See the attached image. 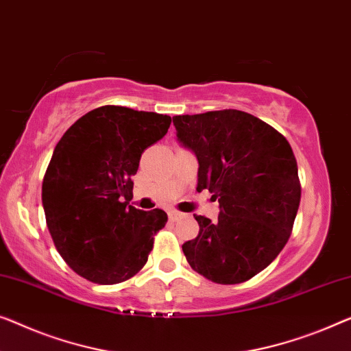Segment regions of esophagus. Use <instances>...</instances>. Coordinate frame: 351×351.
<instances>
[{
    "label": "esophagus",
    "mask_w": 351,
    "mask_h": 351,
    "mask_svg": "<svg viewBox=\"0 0 351 351\" xmlns=\"http://www.w3.org/2000/svg\"><path fill=\"white\" fill-rule=\"evenodd\" d=\"M167 215H169L171 221H179V220H182V218H184V213L176 212V210H171L169 213H167Z\"/></svg>",
    "instance_id": "esophagus-1"
}]
</instances>
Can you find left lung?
<instances>
[{
  "label": "left lung",
  "mask_w": 351,
  "mask_h": 351,
  "mask_svg": "<svg viewBox=\"0 0 351 351\" xmlns=\"http://www.w3.org/2000/svg\"><path fill=\"white\" fill-rule=\"evenodd\" d=\"M177 139L196 155L197 191L218 199V220L195 215L182 245L193 271L221 285L250 280L276 260L301 201L298 163L285 136L236 109L172 117Z\"/></svg>",
  "instance_id": "left-lung-1"
}]
</instances>
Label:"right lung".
<instances>
[{
  "instance_id": "add662e5",
  "label": "right lung",
  "mask_w": 351,
  "mask_h": 351,
  "mask_svg": "<svg viewBox=\"0 0 351 351\" xmlns=\"http://www.w3.org/2000/svg\"><path fill=\"white\" fill-rule=\"evenodd\" d=\"M169 125V115L103 106L58 141L44 176L43 206L55 247L80 277L114 285L144 267L167 215L130 206L133 176L142 152Z\"/></svg>"
}]
</instances>
